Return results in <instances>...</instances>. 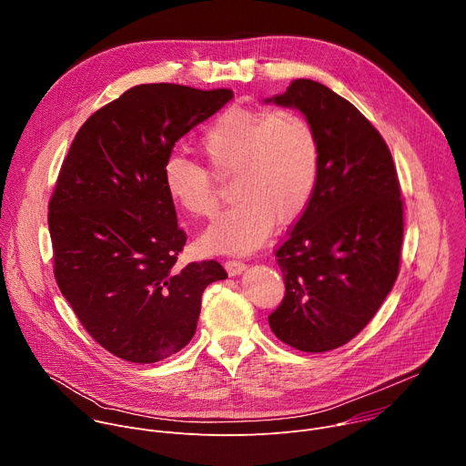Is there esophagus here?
<instances>
[{
    "label": "esophagus",
    "mask_w": 466,
    "mask_h": 466,
    "mask_svg": "<svg viewBox=\"0 0 466 466\" xmlns=\"http://www.w3.org/2000/svg\"><path fill=\"white\" fill-rule=\"evenodd\" d=\"M225 269H227L228 277H236V275H241L247 269V265L239 259H228V261H225Z\"/></svg>",
    "instance_id": "1"
}]
</instances>
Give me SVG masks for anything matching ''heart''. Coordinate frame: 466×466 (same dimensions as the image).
<instances>
[{
	"label": "heart",
	"instance_id": "obj_1",
	"mask_svg": "<svg viewBox=\"0 0 466 466\" xmlns=\"http://www.w3.org/2000/svg\"><path fill=\"white\" fill-rule=\"evenodd\" d=\"M219 175H232L238 198L201 236L210 254H248L269 238L275 219L295 221L311 201L319 178L320 149L313 125L299 112L223 110L198 140ZM162 182L171 201L189 216L212 218L218 208L210 171L178 153L162 166Z\"/></svg>",
	"mask_w": 466,
	"mask_h": 466
}]
</instances>
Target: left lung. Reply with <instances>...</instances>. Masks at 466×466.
Masks as SVG:
<instances>
[{"label": "left lung", "instance_id": "8db88e82", "mask_svg": "<svg viewBox=\"0 0 466 466\" xmlns=\"http://www.w3.org/2000/svg\"><path fill=\"white\" fill-rule=\"evenodd\" d=\"M271 101L306 116L320 162L311 201L277 250L286 295L269 326L297 350L328 352L369 324L400 271V182L380 132L328 86L297 79Z\"/></svg>", "mask_w": 466, "mask_h": 466}]
</instances>
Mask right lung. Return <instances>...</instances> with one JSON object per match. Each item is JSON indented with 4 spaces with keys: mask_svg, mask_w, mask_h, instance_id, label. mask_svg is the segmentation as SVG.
Instances as JSON below:
<instances>
[{
    "mask_svg": "<svg viewBox=\"0 0 466 466\" xmlns=\"http://www.w3.org/2000/svg\"><path fill=\"white\" fill-rule=\"evenodd\" d=\"M232 90L138 85L94 112L64 158L51 201L53 273L88 334L130 363L184 349L216 259L177 268L186 243L162 182L164 160Z\"/></svg>",
    "mask_w": 466,
    "mask_h": 466,
    "instance_id": "right-lung-1",
    "label": "right lung"
}]
</instances>
